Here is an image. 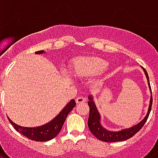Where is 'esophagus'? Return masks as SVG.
Returning <instances> with one entry per match:
<instances>
[{
    "mask_svg": "<svg viewBox=\"0 0 158 158\" xmlns=\"http://www.w3.org/2000/svg\"><path fill=\"white\" fill-rule=\"evenodd\" d=\"M86 101V98L83 96H79L76 98V103L77 104H81V103H84Z\"/></svg>",
    "mask_w": 158,
    "mask_h": 158,
    "instance_id": "34e87169",
    "label": "esophagus"
}]
</instances>
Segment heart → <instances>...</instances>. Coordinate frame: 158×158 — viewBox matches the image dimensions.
<instances>
[{
    "label": "heart",
    "mask_w": 158,
    "mask_h": 158,
    "mask_svg": "<svg viewBox=\"0 0 158 158\" xmlns=\"http://www.w3.org/2000/svg\"><path fill=\"white\" fill-rule=\"evenodd\" d=\"M107 63L97 58H81L77 59L71 68V73L79 77L96 75L102 72Z\"/></svg>",
    "instance_id": "1"
}]
</instances>
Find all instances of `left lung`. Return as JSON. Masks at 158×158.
Segmentation results:
<instances>
[{
	"label": "left lung",
	"instance_id": "1",
	"mask_svg": "<svg viewBox=\"0 0 158 158\" xmlns=\"http://www.w3.org/2000/svg\"><path fill=\"white\" fill-rule=\"evenodd\" d=\"M142 68V67H141ZM142 69L144 71L146 77L148 79V85L150 88L151 94H152V89H151L150 82H149V77H148V72L144 68H142ZM89 107V115L88 119V127L89 131L93 135L98 138L100 141H106V142H116V141H121L130 139L132 137L133 135L138 132L142 128L146 123V121L148 120L149 114H150L151 110H152V95L151 94L150 99V104H149V108H148V114L145 116V118L139 122L137 125H135L134 127L127 128V129L121 130L119 131H108L106 128L101 126L100 124V115L98 110L96 108L95 104L93 101V96L92 95H89V101H88Z\"/></svg>",
	"mask_w": 158,
	"mask_h": 158
}]
</instances>
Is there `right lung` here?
Returning <instances> with one entry per match:
<instances>
[{
	"label": "right lung",
	"instance_id": "obj_1",
	"mask_svg": "<svg viewBox=\"0 0 158 158\" xmlns=\"http://www.w3.org/2000/svg\"><path fill=\"white\" fill-rule=\"evenodd\" d=\"M44 52H45L43 50H40V51L35 52V53L42 54ZM75 106V100H70L67 104V106L62 110V111L54 119H52L48 123L41 126V127H33V128L21 127V126H18L17 124L14 123L13 121L10 120L9 118H8V120L10 121V123L13 126L15 130L21 133L23 135L26 136L27 138L36 141H48L54 138L56 135L60 132L69 113L73 110Z\"/></svg>",
	"mask_w": 158,
	"mask_h": 158
}]
</instances>
